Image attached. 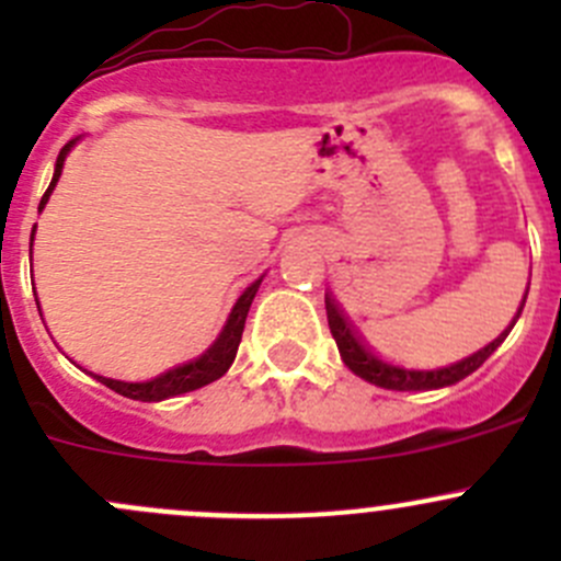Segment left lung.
Masks as SVG:
<instances>
[{
    "label": "left lung",
    "instance_id": "8db88e82",
    "mask_svg": "<svg viewBox=\"0 0 561 561\" xmlns=\"http://www.w3.org/2000/svg\"><path fill=\"white\" fill-rule=\"evenodd\" d=\"M526 293H529V287H526ZM526 293L522 304H518L516 314H513V320L507 322V328L494 339V342H489L485 347H480L478 353L467 355V358L456 360V364L439 366V369H407V366H396V364H388V360L377 358V355L371 353L358 336H355L353 325H350L347 317H344L342 309H339V304L333 301L331 293H325V312H328V328H331L333 339H336L339 355H342L344 366H347L355 377L388 390H437V388L456 386V382H461L463 377L478 371L485 358H491V353L505 342L507 333L513 331L516 320L522 317Z\"/></svg>",
    "mask_w": 561,
    "mask_h": 561
}]
</instances>
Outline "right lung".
Segmentation results:
<instances>
[{
    "label": "right lung",
    "mask_w": 561,
    "mask_h": 561,
    "mask_svg": "<svg viewBox=\"0 0 561 561\" xmlns=\"http://www.w3.org/2000/svg\"><path fill=\"white\" fill-rule=\"evenodd\" d=\"M78 140L81 138H72L70 144L59 151V157H56L54 179H50V184H48V190H45L43 201H39L37 211H43L45 203H48V197H50V192L56 190V181H59L61 171H65V160L70 157V151L76 149ZM35 230H37V225L32 228V244H35ZM263 276H257V279H254L252 285L241 293L239 301H236V307L230 309L228 322H225V328L219 331V336L214 339L211 347L203 350L197 358L173 366V369H168V371H162V375L151 377V380H140V382L113 380V377L92 375V371H89V375H92L98 382H103L105 388L116 390V393L127 396V399H135V401H165V399H173V396L190 393V390H197V388L208 386V382L219 380V377H222L225 371L230 369V364L236 360V353H239L241 333H244L249 307H252L254 296H257V287H260V282H263ZM37 309H39V301H37Z\"/></svg>",
    "instance_id": "right-lung-1"
}]
</instances>
